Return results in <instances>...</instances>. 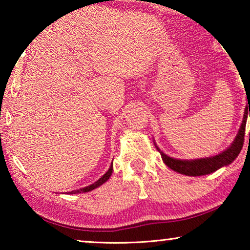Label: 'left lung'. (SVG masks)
I'll return each instance as SVG.
<instances>
[{
  "instance_id": "8db88e82",
  "label": "left lung",
  "mask_w": 250,
  "mask_h": 250,
  "mask_svg": "<svg viewBox=\"0 0 250 250\" xmlns=\"http://www.w3.org/2000/svg\"><path fill=\"white\" fill-rule=\"evenodd\" d=\"M250 108V111H248V108ZM248 115L250 116V104L248 101V105L246 107L245 115H244V121L240 126L237 136L233 143L225 150V151L218 153L216 156L209 157V158H201V159H194V160H181L175 159L172 157H168L165 153L162 152L159 148L157 150L162 155V158L164 163L166 164L169 168H172L175 172L183 174V175H189V176H200V175H207L217 170L221 167L227 166L229 164H231L233 160L237 158L239 153H240L242 146H244V140H245V129H246V122H247ZM249 139H250V133H249Z\"/></svg>"
}]
</instances>
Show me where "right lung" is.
I'll list each match as a JSON object with an SVG mask.
<instances>
[{
    "instance_id": "obj_1",
    "label": "right lung",
    "mask_w": 250,
    "mask_h": 250,
    "mask_svg": "<svg viewBox=\"0 0 250 250\" xmlns=\"http://www.w3.org/2000/svg\"><path fill=\"white\" fill-rule=\"evenodd\" d=\"M111 173H112V164L110 165V167H109V169H108V172L104 174V176H101L100 179H99L97 182H94L93 184H91V186H88V187H85V188H82V189H78V190H75V191H71V192H69V194H71V193H82V192H88V191H91V190H93V189H95V188H98V187H100V186H102V184H104V182H107V181L109 180V177L111 176Z\"/></svg>"
}]
</instances>
